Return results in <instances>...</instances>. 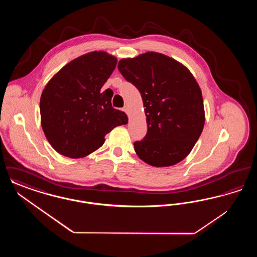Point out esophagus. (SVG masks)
<instances>
[{"label":"esophagus","instance_id":"1","mask_svg":"<svg viewBox=\"0 0 257 257\" xmlns=\"http://www.w3.org/2000/svg\"><path fill=\"white\" fill-rule=\"evenodd\" d=\"M126 113H128L129 112V107L128 106H124V108L122 109Z\"/></svg>","mask_w":257,"mask_h":257}]
</instances>
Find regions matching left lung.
Wrapping results in <instances>:
<instances>
[{"instance_id":"obj_1","label":"left lung","mask_w":257,"mask_h":257,"mask_svg":"<svg viewBox=\"0 0 257 257\" xmlns=\"http://www.w3.org/2000/svg\"><path fill=\"white\" fill-rule=\"evenodd\" d=\"M118 70L141 92L147 134L135 142L139 158L156 168L185 159L205 123L201 89L181 62L157 52L118 61Z\"/></svg>"}]
</instances>
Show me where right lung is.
I'll return each instance as SVG.
<instances>
[{
	"instance_id": "1",
	"label": "right lung",
	"mask_w": 257,
	"mask_h": 257,
	"mask_svg": "<svg viewBox=\"0 0 257 257\" xmlns=\"http://www.w3.org/2000/svg\"><path fill=\"white\" fill-rule=\"evenodd\" d=\"M117 59L104 51L82 55L50 79L40 97V123L52 147L69 158H83L105 143V136L128 123L111 106L112 91L101 88Z\"/></svg>"
}]
</instances>
